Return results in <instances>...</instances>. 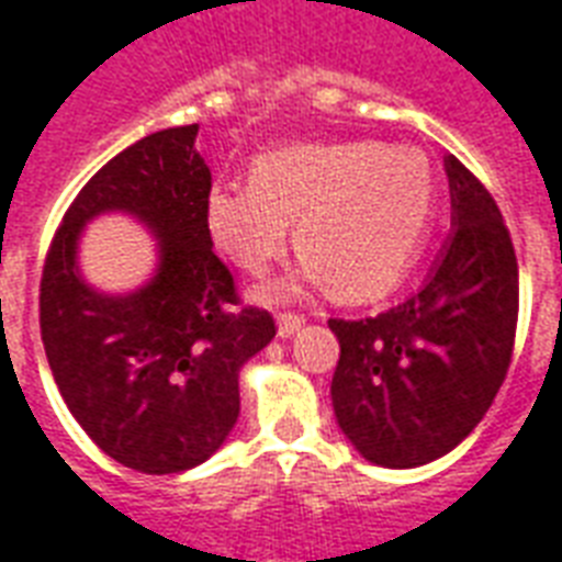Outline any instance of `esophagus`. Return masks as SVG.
Here are the masks:
<instances>
[{"label":"esophagus","mask_w":562,"mask_h":562,"mask_svg":"<svg viewBox=\"0 0 562 562\" xmlns=\"http://www.w3.org/2000/svg\"><path fill=\"white\" fill-rule=\"evenodd\" d=\"M277 324H280V336L289 338L294 336L303 324H306V318L303 315H297V312H282L280 318H277Z\"/></svg>","instance_id":"1"}]
</instances>
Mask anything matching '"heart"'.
<instances>
[{
  "label": "heart",
  "mask_w": 562,
  "mask_h": 562,
  "mask_svg": "<svg viewBox=\"0 0 562 562\" xmlns=\"http://www.w3.org/2000/svg\"><path fill=\"white\" fill-rule=\"evenodd\" d=\"M252 186H214L205 196V233L244 273H262L289 247L306 277L327 280L348 303L383 297L424 250L436 214V173L415 147L380 140L300 144L256 158ZM289 291L277 285L273 294Z\"/></svg>",
  "instance_id": "obj_1"
}]
</instances>
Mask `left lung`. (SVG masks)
<instances>
[{
	"mask_svg": "<svg viewBox=\"0 0 562 562\" xmlns=\"http://www.w3.org/2000/svg\"><path fill=\"white\" fill-rule=\"evenodd\" d=\"M453 233L424 289L374 318H329L333 409L366 460L415 469L481 424L507 376L519 324V262L492 194L445 158Z\"/></svg>",
	"mask_w": 562,
	"mask_h": 562,
	"instance_id": "8db88e82",
	"label": "left lung"
}]
</instances>
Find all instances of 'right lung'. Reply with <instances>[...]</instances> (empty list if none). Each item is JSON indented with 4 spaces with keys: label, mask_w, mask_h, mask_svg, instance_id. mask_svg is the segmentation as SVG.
I'll return each instance as SVG.
<instances>
[{
    "label": "right lung",
    "mask_w": 562,
    "mask_h": 562,
    "mask_svg": "<svg viewBox=\"0 0 562 562\" xmlns=\"http://www.w3.org/2000/svg\"><path fill=\"white\" fill-rule=\"evenodd\" d=\"M196 128L153 132L102 165L64 212L41 277L43 350L64 404L111 460L144 474L194 469L224 445L238 371L277 336L212 250ZM102 211L159 235L157 277L126 299L93 292L75 268L80 226Z\"/></svg>",
    "instance_id": "obj_1"
}]
</instances>
